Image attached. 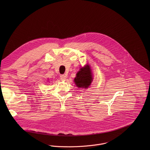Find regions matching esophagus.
I'll return each mask as SVG.
<instances>
[{
	"mask_svg": "<svg viewBox=\"0 0 150 150\" xmlns=\"http://www.w3.org/2000/svg\"><path fill=\"white\" fill-rule=\"evenodd\" d=\"M60 79H61V80L62 81H64L66 80V76L64 75V74H62L60 76Z\"/></svg>",
	"mask_w": 150,
	"mask_h": 150,
	"instance_id": "obj_1",
	"label": "esophagus"
}]
</instances>
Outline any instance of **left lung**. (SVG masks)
Returning a JSON list of instances; mask_svg holds the SVG:
<instances>
[{
  "instance_id": "8db88e82",
  "label": "left lung",
  "mask_w": 150,
  "mask_h": 150,
  "mask_svg": "<svg viewBox=\"0 0 150 150\" xmlns=\"http://www.w3.org/2000/svg\"><path fill=\"white\" fill-rule=\"evenodd\" d=\"M92 80V73L91 67L87 64L80 68L76 74L74 81L78 88H87L91 85Z\"/></svg>"
}]
</instances>
